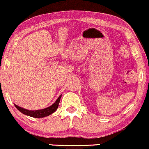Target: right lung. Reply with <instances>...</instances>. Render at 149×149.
Segmentation results:
<instances>
[{
  "label": "right lung",
  "instance_id": "obj_1",
  "mask_svg": "<svg viewBox=\"0 0 149 149\" xmlns=\"http://www.w3.org/2000/svg\"><path fill=\"white\" fill-rule=\"evenodd\" d=\"M61 97H62V95L57 98L54 104H52L51 106L48 107L47 108L41 109V110H26V109H24L21 107L18 106V105H15L16 108L19 110L21 113H22L23 114L26 115V116H31V117L33 118H44L47 117V116H49V115L52 114L53 113H54L55 111L57 109L58 106H59V101H60Z\"/></svg>",
  "mask_w": 149,
  "mask_h": 149
}]
</instances>
